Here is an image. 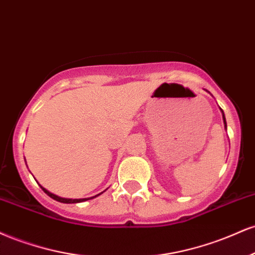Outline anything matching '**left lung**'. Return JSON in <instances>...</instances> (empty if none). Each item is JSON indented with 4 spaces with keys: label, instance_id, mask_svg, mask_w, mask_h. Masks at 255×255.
I'll return each instance as SVG.
<instances>
[{
    "label": "left lung",
    "instance_id": "8db88e82",
    "mask_svg": "<svg viewBox=\"0 0 255 255\" xmlns=\"http://www.w3.org/2000/svg\"><path fill=\"white\" fill-rule=\"evenodd\" d=\"M222 113H223V111H222ZM223 121H224V127H226V128H227V123H226V118H224V113H223Z\"/></svg>",
    "mask_w": 255,
    "mask_h": 255
}]
</instances>
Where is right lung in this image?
I'll return each instance as SVG.
<instances>
[{"label":"right lung","instance_id":"right-lung-1","mask_svg":"<svg viewBox=\"0 0 255 255\" xmlns=\"http://www.w3.org/2000/svg\"><path fill=\"white\" fill-rule=\"evenodd\" d=\"M40 187H41V190H43L44 192L47 194V196L51 197V198H52V199H55V200H57V202L65 203V204H74V203H81V202H86V200L95 198V197L100 196V194L103 193V192H101V193H99V194H97V196H94V197H91V198H83V199H68V198H62V197H58V196H56V194H53V193L49 192V191H47L46 188H44L43 186H40Z\"/></svg>","mask_w":255,"mask_h":255}]
</instances>
